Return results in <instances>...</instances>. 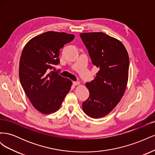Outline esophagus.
I'll use <instances>...</instances> for the list:
<instances>
[{
  "label": "esophagus",
  "mask_w": 155,
  "mask_h": 155,
  "mask_svg": "<svg viewBox=\"0 0 155 155\" xmlns=\"http://www.w3.org/2000/svg\"><path fill=\"white\" fill-rule=\"evenodd\" d=\"M73 84H74V85H80V82L73 81Z\"/></svg>",
  "instance_id": "esophagus-1"
}]
</instances>
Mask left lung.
I'll return each mask as SVG.
<instances>
[{"instance_id": "left-lung-1", "label": "left lung", "mask_w": 155, "mask_h": 155, "mask_svg": "<svg viewBox=\"0 0 155 155\" xmlns=\"http://www.w3.org/2000/svg\"><path fill=\"white\" fill-rule=\"evenodd\" d=\"M92 63L99 68L95 79L86 83L89 97L82 109L92 118L109 113L124 94L128 81L129 58L120 41L103 32L82 33Z\"/></svg>"}]
</instances>
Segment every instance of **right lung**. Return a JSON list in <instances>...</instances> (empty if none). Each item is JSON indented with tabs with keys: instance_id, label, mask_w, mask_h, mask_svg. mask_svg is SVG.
Segmentation results:
<instances>
[{
	"instance_id": "add662e5",
	"label": "right lung",
	"mask_w": 155,
	"mask_h": 155,
	"mask_svg": "<svg viewBox=\"0 0 155 155\" xmlns=\"http://www.w3.org/2000/svg\"><path fill=\"white\" fill-rule=\"evenodd\" d=\"M74 35L46 31L30 40L22 51L19 79L26 96L35 109L45 114L57 111L71 88L72 81L50 71L59 63L60 49Z\"/></svg>"
}]
</instances>
